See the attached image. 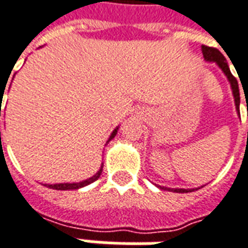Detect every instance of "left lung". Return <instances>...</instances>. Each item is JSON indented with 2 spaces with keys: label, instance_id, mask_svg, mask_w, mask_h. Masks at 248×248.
<instances>
[{
  "label": "left lung",
  "instance_id": "obj_1",
  "mask_svg": "<svg viewBox=\"0 0 248 248\" xmlns=\"http://www.w3.org/2000/svg\"><path fill=\"white\" fill-rule=\"evenodd\" d=\"M202 55H203V60L206 62H215L217 66L221 69L225 77L228 78L230 81L231 89H232V95H233V100H235V106H236V111H239V104H240V93H239V85H237L236 78L232 76L230 70V66H228V62L225 60L223 54L220 53L217 48H213V47H208V46H202ZM161 190H168V191H172V193H191L194 190H198L200 187L197 188H167L163 187V186H157ZM202 187V186H201Z\"/></svg>",
  "mask_w": 248,
  "mask_h": 248
}]
</instances>
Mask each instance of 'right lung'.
<instances>
[{"label": "right lung", "mask_w": 248, "mask_h": 248, "mask_svg": "<svg viewBox=\"0 0 248 248\" xmlns=\"http://www.w3.org/2000/svg\"><path fill=\"white\" fill-rule=\"evenodd\" d=\"M1 97H2V92H1ZM1 106V104H0ZM1 112V111H0ZM1 117V114H0ZM118 129H119V126H117L114 130H112V133H111V136L108 137V140H107V142H106V145L110 142L112 138L117 136L118 133ZM1 134V133H0ZM102 171H103V164L100 166V170L97 171V172L93 175V176H91V178H88V179H85V181L82 182H78V183H57V185H45L46 187H50V188H54V190H77V188H81L84 187V186H88V185H91V183H93L95 181H97L99 178H100V175H102Z\"/></svg>", "instance_id": "add662e5"}]
</instances>
